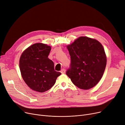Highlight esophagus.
<instances>
[{"label": "esophagus", "mask_w": 125, "mask_h": 125, "mask_svg": "<svg viewBox=\"0 0 125 125\" xmlns=\"http://www.w3.org/2000/svg\"><path fill=\"white\" fill-rule=\"evenodd\" d=\"M61 73L62 74L65 73V70L64 69H62V70H61Z\"/></svg>", "instance_id": "esophagus-1"}]
</instances>
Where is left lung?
I'll return each instance as SVG.
<instances>
[{"label":"left lung","instance_id":"obj_1","mask_svg":"<svg viewBox=\"0 0 125 125\" xmlns=\"http://www.w3.org/2000/svg\"><path fill=\"white\" fill-rule=\"evenodd\" d=\"M71 59L66 74L73 84L81 89L95 86L102 78L107 57L102 44L97 40L80 37L66 46Z\"/></svg>","mask_w":125,"mask_h":125}]
</instances>
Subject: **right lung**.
I'll use <instances>...</instances> for the list:
<instances>
[{
    "instance_id": "add662e5",
    "label": "right lung",
    "mask_w": 125,
    "mask_h": 125,
    "mask_svg": "<svg viewBox=\"0 0 125 125\" xmlns=\"http://www.w3.org/2000/svg\"><path fill=\"white\" fill-rule=\"evenodd\" d=\"M51 48L44 43H35L26 48L20 58L22 79L31 89L39 93L51 89L61 74L55 71L53 62L48 58Z\"/></svg>"
}]
</instances>
